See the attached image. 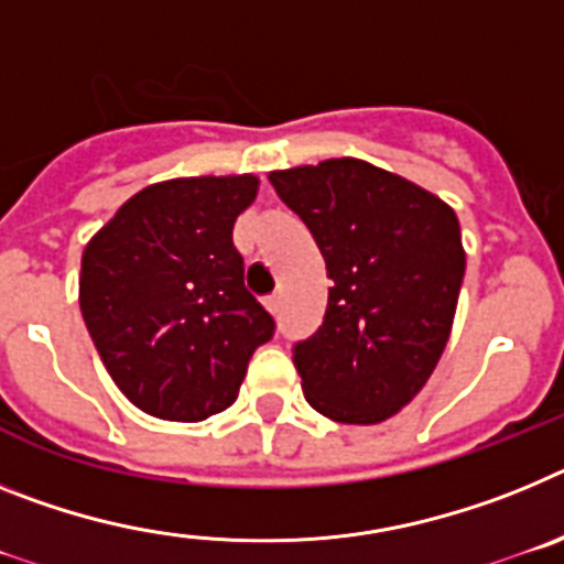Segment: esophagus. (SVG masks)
<instances>
[{"mask_svg": "<svg viewBox=\"0 0 564 564\" xmlns=\"http://www.w3.org/2000/svg\"><path fill=\"white\" fill-rule=\"evenodd\" d=\"M263 303H267V310L272 312V315H281V295H269Z\"/></svg>", "mask_w": 564, "mask_h": 564, "instance_id": "esophagus-1", "label": "esophagus"}]
</instances>
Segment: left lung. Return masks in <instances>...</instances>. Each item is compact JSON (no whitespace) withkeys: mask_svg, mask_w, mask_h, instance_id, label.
Masks as SVG:
<instances>
[{"mask_svg":"<svg viewBox=\"0 0 564 564\" xmlns=\"http://www.w3.org/2000/svg\"><path fill=\"white\" fill-rule=\"evenodd\" d=\"M332 278L323 326L292 349L323 417L375 425L417 398L452 335L465 249L440 195L364 159L272 170Z\"/></svg>","mask_w":564,"mask_h":564,"instance_id":"8db88e82","label":"left lung"}]
</instances>
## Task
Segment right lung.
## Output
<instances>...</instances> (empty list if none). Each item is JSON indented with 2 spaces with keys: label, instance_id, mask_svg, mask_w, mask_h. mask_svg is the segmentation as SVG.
Masks as SVG:
<instances>
[{
  "label": "right lung",
  "instance_id": "1",
  "mask_svg": "<svg viewBox=\"0 0 564 564\" xmlns=\"http://www.w3.org/2000/svg\"><path fill=\"white\" fill-rule=\"evenodd\" d=\"M258 187L252 173L159 181L87 241L82 317L112 383L144 414L198 423L229 409L275 332L232 247Z\"/></svg>",
  "mask_w": 564,
  "mask_h": 564
}]
</instances>
